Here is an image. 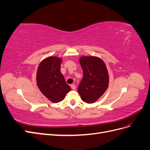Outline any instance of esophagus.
I'll use <instances>...</instances> for the list:
<instances>
[{
	"mask_svg": "<svg viewBox=\"0 0 150 150\" xmlns=\"http://www.w3.org/2000/svg\"><path fill=\"white\" fill-rule=\"evenodd\" d=\"M71 87L72 89H73V90L76 89V86H75V84H71Z\"/></svg>",
	"mask_w": 150,
	"mask_h": 150,
	"instance_id": "esophagus-1",
	"label": "esophagus"
}]
</instances>
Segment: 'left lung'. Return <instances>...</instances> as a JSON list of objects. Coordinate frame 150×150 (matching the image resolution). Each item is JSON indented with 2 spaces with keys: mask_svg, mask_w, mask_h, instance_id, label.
<instances>
[{
  "mask_svg": "<svg viewBox=\"0 0 150 150\" xmlns=\"http://www.w3.org/2000/svg\"><path fill=\"white\" fill-rule=\"evenodd\" d=\"M79 63L83 78L78 88L82 100L86 103L96 101L105 93L109 85V74L105 63L98 57L82 56Z\"/></svg>",
  "mask_w": 150,
  "mask_h": 150,
  "instance_id": "left-lung-1",
  "label": "left lung"
}]
</instances>
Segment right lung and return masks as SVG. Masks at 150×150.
<instances>
[{
  "instance_id": "1",
  "label": "right lung",
  "mask_w": 150,
  "mask_h": 150,
  "mask_svg": "<svg viewBox=\"0 0 150 150\" xmlns=\"http://www.w3.org/2000/svg\"><path fill=\"white\" fill-rule=\"evenodd\" d=\"M61 62L62 59L56 56L44 59L39 64L36 74L40 92L54 103L62 101L71 89L61 72Z\"/></svg>"
}]
</instances>
